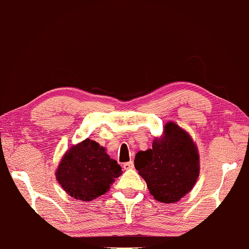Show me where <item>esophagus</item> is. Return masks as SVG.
<instances>
[{
	"label": "esophagus",
	"mask_w": 249,
	"mask_h": 249,
	"mask_svg": "<svg viewBox=\"0 0 249 249\" xmlns=\"http://www.w3.org/2000/svg\"><path fill=\"white\" fill-rule=\"evenodd\" d=\"M123 168H124L125 170L133 169V168H134V163H133L132 161H129V162H125L124 164H123Z\"/></svg>",
	"instance_id": "obj_1"
}]
</instances>
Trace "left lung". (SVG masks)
I'll list each match as a JSON object with an SVG mask.
<instances>
[{"label": "left lung", "instance_id": "obj_1", "mask_svg": "<svg viewBox=\"0 0 249 249\" xmlns=\"http://www.w3.org/2000/svg\"><path fill=\"white\" fill-rule=\"evenodd\" d=\"M134 165L155 200L174 203L189 194L198 180V147L187 131L168 122L152 148L137 152Z\"/></svg>", "mask_w": 249, "mask_h": 249}]
</instances>
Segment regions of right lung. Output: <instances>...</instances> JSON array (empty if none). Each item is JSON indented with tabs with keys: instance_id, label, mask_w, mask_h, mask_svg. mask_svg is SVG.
<instances>
[{
	"instance_id": "obj_1",
	"label": "right lung",
	"mask_w": 249,
	"mask_h": 249,
	"mask_svg": "<svg viewBox=\"0 0 249 249\" xmlns=\"http://www.w3.org/2000/svg\"><path fill=\"white\" fill-rule=\"evenodd\" d=\"M121 174L122 168L109 158L106 148L89 139L69 147L55 170L61 188L81 201L106 194Z\"/></svg>"
}]
</instances>
